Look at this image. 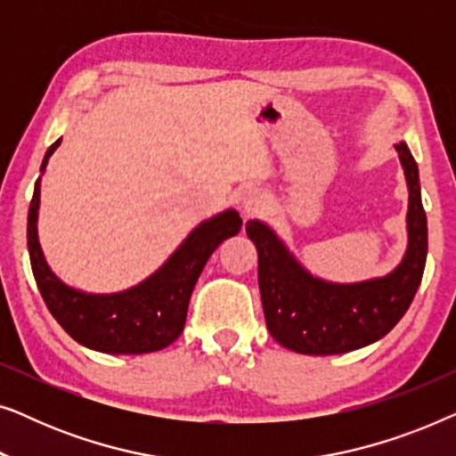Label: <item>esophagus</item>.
I'll return each mask as SVG.
<instances>
[{
    "label": "esophagus",
    "mask_w": 456,
    "mask_h": 456,
    "mask_svg": "<svg viewBox=\"0 0 456 456\" xmlns=\"http://www.w3.org/2000/svg\"><path fill=\"white\" fill-rule=\"evenodd\" d=\"M261 199H264V197H261L259 191H255V189L245 191V192H242V197H240L242 209H245L247 214H253V211H257L261 208Z\"/></svg>",
    "instance_id": "esophagus-1"
}]
</instances>
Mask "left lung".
Masks as SVG:
<instances>
[{
	"label": "left lung",
	"instance_id": "obj_1",
	"mask_svg": "<svg viewBox=\"0 0 456 456\" xmlns=\"http://www.w3.org/2000/svg\"><path fill=\"white\" fill-rule=\"evenodd\" d=\"M396 151L409 186L407 253L395 272L354 284H334L305 270L270 226L247 222L257 247L259 290L273 340L303 354H340L384 338L407 314L428 257V217L419 170L404 142Z\"/></svg>",
	"mask_w": 456,
	"mask_h": 456
}]
</instances>
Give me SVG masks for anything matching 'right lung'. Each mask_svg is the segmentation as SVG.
Instances as JSON below:
<instances>
[{
    "mask_svg": "<svg viewBox=\"0 0 456 456\" xmlns=\"http://www.w3.org/2000/svg\"><path fill=\"white\" fill-rule=\"evenodd\" d=\"M60 141L47 149L41 172L45 170L52 153L60 147ZM39 183L41 178L35 183L28 208V255L43 301L60 326L78 345L99 353L142 354L172 345L183 334L192 289L211 253L220 247L222 240L240 232L242 220L239 211L226 209L199 224L172 253V257L141 284L114 295H89L70 289L55 278L43 257L37 236Z\"/></svg>",
    "mask_w": 456,
    "mask_h": 456,
    "instance_id": "1",
    "label": "right lung"
}]
</instances>
